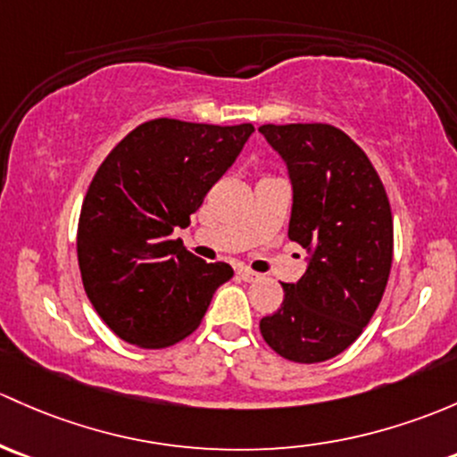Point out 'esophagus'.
Instances as JSON below:
<instances>
[{"label":"esophagus","mask_w":457,"mask_h":457,"mask_svg":"<svg viewBox=\"0 0 457 457\" xmlns=\"http://www.w3.org/2000/svg\"><path fill=\"white\" fill-rule=\"evenodd\" d=\"M238 278H241V280H245V282H253V280H258V278H261V273L252 271L249 267H241V269H238Z\"/></svg>","instance_id":"obj_1"}]
</instances>
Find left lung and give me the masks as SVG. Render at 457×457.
Masks as SVG:
<instances>
[{
	"label": "left lung",
	"mask_w": 457,
	"mask_h": 457,
	"mask_svg": "<svg viewBox=\"0 0 457 457\" xmlns=\"http://www.w3.org/2000/svg\"><path fill=\"white\" fill-rule=\"evenodd\" d=\"M293 184L289 238L311 253L304 276L262 317L269 348L295 363L337 357L372 320L392 269L394 225L386 188L333 124H262Z\"/></svg>",
	"instance_id": "8db88e82"
}]
</instances>
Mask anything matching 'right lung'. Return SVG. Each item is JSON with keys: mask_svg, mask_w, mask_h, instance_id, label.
<instances>
[{"mask_svg": "<svg viewBox=\"0 0 457 457\" xmlns=\"http://www.w3.org/2000/svg\"><path fill=\"white\" fill-rule=\"evenodd\" d=\"M253 124L155 118L133 129L96 170L76 252L96 313L124 342L168 348L199 328L214 291L234 276L172 238L234 164Z\"/></svg>", "mask_w": 457, "mask_h": 457, "instance_id": "right-lung-1", "label": "right lung"}]
</instances>
